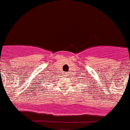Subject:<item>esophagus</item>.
Listing matches in <instances>:
<instances>
[{"label": "esophagus", "instance_id": "34e87169", "mask_svg": "<svg viewBox=\"0 0 130 130\" xmlns=\"http://www.w3.org/2000/svg\"><path fill=\"white\" fill-rule=\"evenodd\" d=\"M65 76H68V73H65Z\"/></svg>", "mask_w": 130, "mask_h": 130}]
</instances>
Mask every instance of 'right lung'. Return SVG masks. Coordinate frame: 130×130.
Instances as JSON below:
<instances>
[{
    "mask_svg": "<svg viewBox=\"0 0 130 130\" xmlns=\"http://www.w3.org/2000/svg\"><path fill=\"white\" fill-rule=\"evenodd\" d=\"M47 77H49V76H48V75ZM48 77H47V79H49V78H51V77H49V78H48ZM48 80H49V79H48ZM53 81H54V80Z\"/></svg>",
    "mask_w": 130,
    "mask_h": 130,
    "instance_id": "add662e5",
    "label": "right lung"
}]
</instances>
